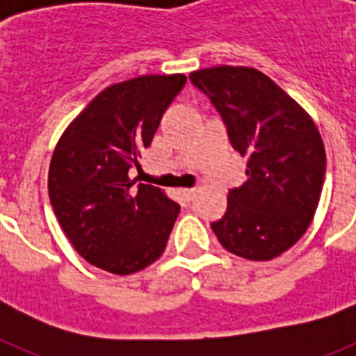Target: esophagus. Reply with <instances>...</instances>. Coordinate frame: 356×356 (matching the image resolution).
<instances>
[{
	"label": "esophagus",
	"mask_w": 356,
	"mask_h": 356,
	"mask_svg": "<svg viewBox=\"0 0 356 356\" xmlns=\"http://www.w3.org/2000/svg\"><path fill=\"white\" fill-rule=\"evenodd\" d=\"M180 194L185 197V200L191 201L194 197V194H196V188H181Z\"/></svg>",
	"instance_id": "1"
}]
</instances>
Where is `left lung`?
<instances>
[{
  "mask_svg": "<svg viewBox=\"0 0 356 356\" xmlns=\"http://www.w3.org/2000/svg\"><path fill=\"white\" fill-rule=\"evenodd\" d=\"M221 114L229 143L246 156V181L228 193L212 229L229 253L273 260L303 237L325 181L326 151L300 103L246 65H216L188 74Z\"/></svg>",
  "mask_w": 356,
  "mask_h": 356,
  "instance_id": "8db88e82",
  "label": "left lung"
}]
</instances>
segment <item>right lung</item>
<instances>
[{
  "label": "right lung",
  "instance_id": "add662e5",
  "mask_svg": "<svg viewBox=\"0 0 356 356\" xmlns=\"http://www.w3.org/2000/svg\"><path fill=\"white\" fill-rule=\"evenodd\" d=\"M185 74H144L110 85L69 122L49 163L55 216L74 250L112 275H131L165 250L180 205L162 188L137 184L163 112Z\"/></svg>",
  "mask_w": 356,
  "mask_h": 356
}]
</instances>
